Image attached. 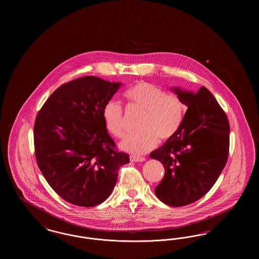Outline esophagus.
Returning a JSON list of instances; mask_svg holds the SVG:
<instances>
[{
  "instance_id": "34e87169",
  "label": "esophagus",
  "mask_w": 259,
  "mask_h": 259,
  "mask_svg": "<svg viewBox=\"0 0 259 259\" xmlns=\"http://www.w3.org/2000/svg\"><path fill=\"white\" fill-rule=\"evenodd\" d=\"M130 160L132 161V162H144V161H146V158L142 157V156L130 155Z\"/></svg>"
}]
</instances>
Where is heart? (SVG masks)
<instances>
[{
	"instance_id": "b5f03b06",
	"label": "heart",
	"mask_w": 259,
	"mask_h": 259,
	"mask_svg": "<svg viewBox=\"0 0 259 259\" xmlns=\"http://www.w3.org/2000/svg\"><path fill=\"white\" fill-rule=\"evenodd\" d=\"M131 105L144 111L139 123L140 131L130 133L119 147L127 152L144 154L153 149L161 141H168L181 128L185 117V107L175 94H166L160 87L140 81L123 94ZM103 118L109 131L117 138L125 132L123 111L119 103L110 101L103 110Z\"/></svg>"
}]
</instances>
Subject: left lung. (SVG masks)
Segmentation results:
<instances>
[{"label": "left lung", "instance_id": "8db88e82", "mask_svg": "<svg viewBox=\"0 0 259 259\" xmlns=\"http://www.w3.org/2000/svg\"><path fill=\"white\" fill-rule=\"evenodd\" d=\"M188 109L179 131L149 156L165 175L155 194L166 205L183 207L203 197L226 164L230 127L225 112L206 87L197 92L172 87Z\"/></svg>", "mask_w": 259, "mask_h": 259}]
</instances>
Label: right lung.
<instances>
[{
    "mask_svg": "<svg viewBox=\"0 0 259 259\" xmlns=\"http://www.w3.org/2000/svg\"><path fill=\"white\" fill-rule=\"evenodd\" d=\"M122 85L87 75L57 88L37 113L36 158L52 189L65 201L94 207L111 195L129 155L116 151L103 118L105 105Z\"/></svg>",
    "mask_w": 259,
    "mask_h": 259,
    "instance_id": "add662e5",
    "label": "right lung"
}]
</instances>
